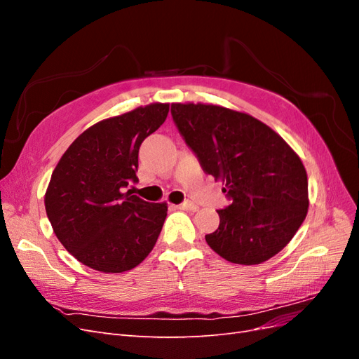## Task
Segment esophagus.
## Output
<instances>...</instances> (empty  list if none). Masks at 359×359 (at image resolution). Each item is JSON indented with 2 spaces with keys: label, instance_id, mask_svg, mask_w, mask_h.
Listing matches in <instances>:
<instances>
[{
  "label": "esophagus",
  "instance_id": "1",
  "mask_svg": "<svg viewBox=\"0 0 359 359\" xmlns=\"http://www.w3.org/2000/svg\"><path fill=\"white\" fill-rule=\"evenodd\" d=\"M177 208H180V210H184V211H198L199 210V206L196 205V203H193V202H184V203H181V205H178Z\"/></svg>",
  "mask_w": 359,
  "mask_h": 359
}]
</instances>
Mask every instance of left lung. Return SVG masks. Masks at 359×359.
I'll return each instance as SVG.
<instances>
[{"label": "left lung", "mask_w": 359, "mask_h": 359, "mask_svg": "<svg viewBox=\"0 0 359 359\" xmlns=\"http://www.w3.org/2000/svg\"><path fill=\"white\" fill-rule=\"evenodd\" d=\"M172 116L202 169L232 201L205 235L232 264L259 265L283 250L309 210L307 172L286 140L252 115L206 103H172Z\"/></svg>", "instance_id": "left-lung-1"}]
</instances>
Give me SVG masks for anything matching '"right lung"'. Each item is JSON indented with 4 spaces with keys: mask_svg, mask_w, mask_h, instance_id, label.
Segmentation results:
<instances>
[{
    "mask_svg": "<svg viewBox=\"0 0 359 359\" xmlns=\"http://www.w3.org/2000/svg\"><path fill=\"white\" fill-rule=\"evenodd\" d=\"M169 103L103 119L74 139L53 169L45 208L60 243L81 264L106 274L137 266L154 248L168 203L127 190L139 147L165 123Z\"/></svg>",
    "mask_w": 359,
    "mask_h": 359,
    "instance_id": "add662e5",
    "label": "right lung"
}]
</instances>
